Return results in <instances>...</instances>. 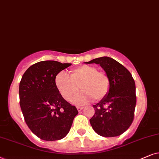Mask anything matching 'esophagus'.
Listing matches in <instances>:
<instances>
[{"label": "esophagus", "mask_w": 159, "mask_h": 159, "mask_svg": "<svg viewBox=\"0 0 159 159\" xmlns=\"http://www.w3.org/2000/svg\"><path fill=\"white\" fill-rule=\"evenodd\" d=\"M84 107H81V106H77V110L78 111H81V110H83Z\"/></svg>", "instance_id": "obj_1"}]
</instances>
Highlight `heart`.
I'll return each instance as SVG.
<instances>
[{
    "label": "heart",
    "mask_w": 159,
    "mask_h": 159,
    "mask_svg": "<svg viewBox=\"0 0 159 159\" xmlns=\"http://www.w3.org/2000/svg\"><path fill=\"white\" fill-rule=\"evenodd\" d=\"M55 85L64 99L70 102L78 92L74 102L84 105L92 99L94 102L102 100L111 89V79L106 73L98 71L96 67L84 65L69 72V76L60 73L55 77Z\"/></svg>",
    "instance_id": "heart-1"
}]
</instances>
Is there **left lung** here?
Here are the masks:
<instances>
[{"label": "left lung", "instance_id": "left-lung-1", "mask_svg": "<svg viewBox=\"0 0 159 159\" xmlns=\"http://www.w3.org/2000/svg\"><path fill=\"white\" fill-rule=\"evenodd\" d=\"M100 65L111 79V89L105 99L93 105L95 113L89 120L93 129L100 136L116 137L129 128L134 116L136 88L130 72L107 57L87 62Z\"/></svg>", "mask_w": 159, "mask_h": 159}]
</instances>
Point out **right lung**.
Here are the masks:
<instances>
[{
    "label": "right lung",
    "instance_id": "1",
    "mask_svg": "<svg viewBox=\"0 0 159 159\" xmlns=\"http://www.w3.org/2000/svg\"><path fill=\"white\" fill-rule=\"evenodd\" d=\"M70 63L41 61L29 67L20 83V104L27 125L40 139H61L69 132L75 116V106L61 96L55 77Z\"/></svg>",
    "mask_w": 159,
    "mask_h": 159
}]
</instances>
